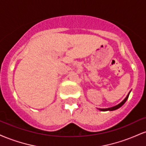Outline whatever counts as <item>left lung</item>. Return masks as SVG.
Listing matches in <instances>:
<instances>
[{
  "label": "left lung",
  "instance_id": "obj_1",
  "mask_svg": "<svg viewBox=\"0 0 146 146\" xmlns=\"http://www.w3.org/2000/svg\"><path fill=\"white\" fill-rule=\"evenodd\" d=\"M130 91L129 92V93L128 94V95L126 96V98H125L124 100L122 101L121 103L119 104H117V106H113V107H111V108H99V110H102V111H107V110H110V111H111V110H117L119 108H120V107L122 106L123 104H125V102H126V100H128V97H129V95H130Z\"/></svg>",
  "mask_w": 146,
  "mask_h": 146
}]
</instances>
